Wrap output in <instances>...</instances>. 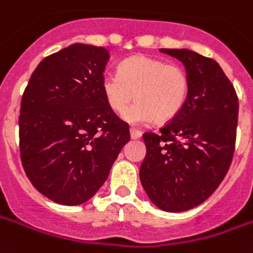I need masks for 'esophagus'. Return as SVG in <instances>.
<instances>
[{
	"label": "esophagus",
	"mask_w": 253,
	"mask_h": 253,
	"mask_svg": "<svg viewBox=\"0 0 253 253\" xmlns=\"http://www.w3.org/2000/svg\"><path fill=\"white\" fill-rule=\"evenodd\" d=\"M130 135L133 140H138L141 137V131L140 130H135V128H130Z\"/></svg>",
	"instance_id": "34e87169"
}]
</instances>
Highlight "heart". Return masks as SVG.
Segmentation results:
<instances>
[{
  "label": "heart",
  "instance_id": "b5f03b06",
  "mask_svg": "<svg viewBox=\"0 0 253 253\" xmlns=\"http://www.w3.org/2000/svg\"><path fill=\"white\" fill-rule=\"evenodd\" d=\"M102 92L113 112H125L136 97L137 104L123 115L142 125L155 119L166 123L183 111L190 94V76L184 68L166 63L147 55L127 58L119 65V73L102 77Z\"/></svg>",
  "mask_w": 253,
  "mask_h": 253
}]
</instances>
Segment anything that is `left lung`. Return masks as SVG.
Listing matches in <instances>:
<instances>
[{
  "label": "left lung",
  "instance_id": "obj_1",
  "mask_svg": "<svg viewBox=\"0 0 253 253\" xmlns=\"http://www.w3.org/2000/svg\"><path fill=\"white\" fill-rule=\"evenodd\" d=\"M159 51L183 62L190 94L183 111L159 133L142 135L147 155L140 180L159 209L184 212L205 202L227 174L234 155L238 98L216 61L185 48Z\"/></svg>",
  "mask_w": 253,
  "mask_h": 253
}]
</instances>
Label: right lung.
Segmentation results:
<instances>
[{
	"label": "right lung",
	"mask_w": 253,
	"mask_h": 253,
	"mask_svg": "<svg viewBox=\"0 0 253 253\" xmlns=\"http://www.w3.org/2000/svg\"><path fill=\"white\" fill-rule=\"evenodd\" d=\"M109 51L72 44L44 58L26 87L19 148L36 190L61 205H80L106 181L130 141L102 92Z\"/></svg>",
	"instance_id": "obj_1"
}]
</instances>
